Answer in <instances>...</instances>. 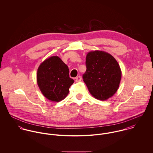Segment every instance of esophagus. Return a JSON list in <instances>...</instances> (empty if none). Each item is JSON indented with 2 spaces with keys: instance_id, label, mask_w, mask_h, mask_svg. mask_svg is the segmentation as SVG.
Masks as SVG:
<instances>
[{
  "instance_id": "esophagus-1",
  "label": "esophagus",
  "mask_w": 153,
  "mask_h": 153,
  "mask_svg": "<svg viewBox=\"0 0 153 153\" xmlns=\"http://www.w3.org/2000/svg\"><path fill=\"white\" fill-rule=\"evenodd\" d=\"M81 81V77L80 76H78L75 78V81L76 82H80Z\"/></svg>"
}]
</instances>
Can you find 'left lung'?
I'll return each mask as SVG.
<instances>
[{"instance_id": "left-lung-1", "label": "left lung", "mask_w": 153, "mask_h": 153, "mask_svg": "<svg viewBox=\"0 0 153 153\" xmlns=\"http://www.w3.org/2000/svg\"><path fill=\"white\" fill-rule=\"evenodd\" d=\"M82 77L90 94L96 99L105 101L117 91L121 79V70L116 59L102 51L89 52Z\"/></svg>"}]
</instances>
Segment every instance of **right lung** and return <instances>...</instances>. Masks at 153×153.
Segmentation results:
<instances>
[{"mask_svg": "<svg viewBox=\"0 0 153 153\" xmlns=\"http://www.w3.org/2000/svg\"><path fill=\"white\" fill-rule=\"evenodd\" d=\"M74 82V79L69 78L68 66L57 56L45 59L38 69V85L44 97L50 101L63 100Z\"/></svg>", "mask_w": 153, "mask_h": 153, "instance_id": "1", "label": "right lung"}]
</instances>
